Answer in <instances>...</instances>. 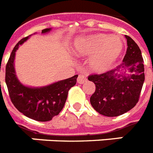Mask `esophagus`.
Wrapping results in <instances>:
<instances>
[{"label": "esophagus", "mask_w": 153, "mask_h": 153, "mask_svg": "<svg viewBox=\"0 0 153 153\" xmlns=\"http://www.w3.org/2000/svg\"><path fill=\"white\" fill-rule=\"evenodd\" d=\"M87 81V77L83 74H79V76L77 78V82L78 83H80V84H83L85 82Z\"/></svg>", "instance_id": "esophagus-1"}]
</instances>
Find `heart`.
Returning a JSON list of instances; mask_svg holds the SVG:
<instances>
[{"label": "heart", "instance_id": "heart-1", "mask_svg": "<svg viewBox=\"0 0 153 153\" xmlns=\"http://www.w3.org/2000/svg\"><path fill=\"white\" fill-rule=\"evenodd\" d=\"M123 50V42L116 36L107 34H93L75 39L71 51L75 56H91L87 65L95 74H103L111 68Z\"/></svg>", "mask_w": 153, "mask_h": 153}]
</instances>
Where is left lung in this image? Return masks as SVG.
<instances>
[{
    "mask_svg": "<svg viewBox=\"0 0 153 153\" xmlns=\"http://www.w3.org/2000/svg\"><path fill=\"white\" fill-rule=\"evenodd\" d=\"M127 51L122 63L104 74L91 75L96 90L90 101L95 111L107 117L123 114L136 105L145 81L142 53L128 36Z\"/></svg>",
    "mask_w": 153,
    "mask_h": 153,
    "instance_id": "1",
    "label": "left lung"
}]
</instances>
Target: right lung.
Instances as JSON below:
<instances>
[{"mask_svg": "<svg viewBox=\"0 0 153 153\" xmlns=\"http://www.w3.org/2000/svg\"><path fill=\"white\" fill-rule=\"evenodd\" d=\"M51 30V28L42 30V34L49 33ZM30 36L18 42L11 52L6 66L5 82L10 98L21 113L36 121H48L62 111L68 92L76 83L78 75L43 87H30L21 83L15 71V55L19 45L27 41Z\"/></svg>", "mask_w": 153, "mask_h": 153, "instance_id": "right-lung-1", "label": "right lung"}]
</instances>
